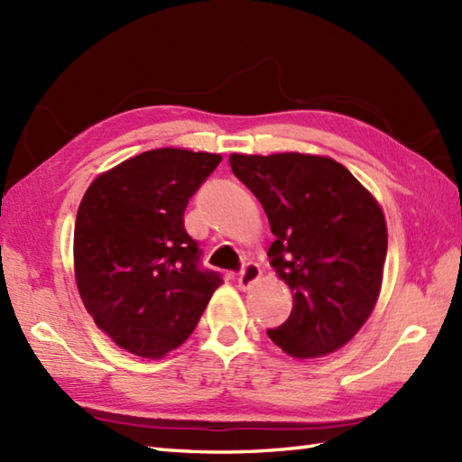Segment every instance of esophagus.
<instances>
[{
  "mask_svg": "<svg viewBox=\"0 0 462 462\" xmlns=\"http://www.w3.org/2000/svg\"><path fill=\"white\" fill-rule=\"evenodd\" d=\"M262 276V270L256 262H246L238 273V286L240 290H250Z\"/></svg>",
  "mask_w": 462,
  "mask_h": 462,
  "instance_id": "obj_1",
  "label": "esophagus"
}]
</instances>
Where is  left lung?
<instances>
[{"instance_id":"left-lung-1","label":"left lung","mask_w":462,"mask_h":462,"mask_svg":"<svg viewBox=\"0 0 462 462\" xmlns=\"http://www.w3.org/2000/svg\"><path fill=\"white\" fill-rule=\"evenodd\" d=\"M230 166L263 206L276 236L270 263L293 293L290 318L268 337L300 359L346 346L379 296L387 254L379 204L326 156L230 154Z\"/></svg>"}]
</instances>
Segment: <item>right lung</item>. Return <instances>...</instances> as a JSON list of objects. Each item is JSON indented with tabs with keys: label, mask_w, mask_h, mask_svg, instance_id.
Here are the masks:
<instances>
[{
	"label": "right lung",
	"mask_w": 462,
	"mask_h": 462,
	"mask_svg": "<svg viewBox=\"0 0 462 462\" xmlns=\"http://www.w3.org/2000/svg\"><path fill=\"white\" fill-rule=\"evenodd\" d=\"M220 161L182 149L143 152L101 174L79 204L77 288L97 326L134 356L179 347L222 283L184 228L189 200Z\"/></svg>",
	"instance_id": "1"
}]
</instances>
